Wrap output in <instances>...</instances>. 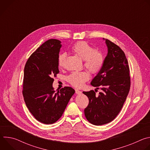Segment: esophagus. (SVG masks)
I'll return each mask as SVG.
<instances>
[{
	"mask_svg": "<svg viewBox=\"0 0 150 150\" xmlns=\"http://www.w3.org/2000/svg\"><path fill=\"white\" fill-rule=\"evenodd\" d=\"M75 93L76 94H82V92L78 90H75Z\"/></svg>",
	"mask_w": 150,
	"mask_h": 150,
	"instance_id": "obj_1",
	"label": "esophagus"
}]
</instances>
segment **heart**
I'll return each mask as SVG.
<instances>
[{"mask_svg":"<svg viewBox=\"0 0 150 150\" xmlns=\"http://www.w3.org/2000/svg\"><path fill=\"white\" fill-rule=\"evenodd\" d=\"M72 52L80 58L84 60V66L91 73L97 74L101 69L104 59L102 54L85 41H79L72 47ZM67 54L61 53L58 57V65L62 67L65 61ZM90 78L89 74L86 72H73L68 76V81L72 86L80 88L85 82Z\"/></svg>","mask_w":150,"mask_h":150,"instance_id":"heart-1","label":"heart"}]
</instances>
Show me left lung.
Returning a JSON list of instances; mask_svg holds the SVG:
<instances>
[{
	"mask_svg": "<svg viewBox=\"0 0 150 150\" xmlns=\"http://www.w3.org/2000/svg\"><path fill=\"white\" fill-rule=\"evenodd\" d=\"M103 40L108 47V54L101 70L91 82L92 86L100 88L102 91L98 96L93 90L83 91L89 100L84 110L85 116L90 123L97 126L108 123L115 119L131 86L129 68L125 53L113 42Z\"/></svg>",
	"mask_w": 150,
	"mask_h": 150,
	"instance_id": "8db88e82",
	"label": "left lung"
}]
</instances>
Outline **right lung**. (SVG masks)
Wrapping results in <instances>:
<instances>
[{
	"mask_svg": "<svg viewBox=\"0 0 150 150\" xmlns=\"http://www.w3.org/2000/svg\"><path fill=\"white\" fill-rule=\"evenodd\" d=\"M61 41L50 39L28 58L24 68L23 94L27 108L38 121L52 124L62 116L75 90L69 87L56 92L54 79L59 74Z\"/></svg>",
	"mask_w": 150,
	"mask_h": 150,
	"instance_id": "obj_1",
	"label": "right lung"
}]
</instances>
